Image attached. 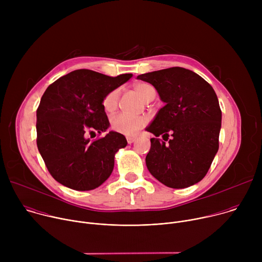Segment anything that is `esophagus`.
I'll list each match as a JSON object with an SVG mask.
<instances>
[{"mask_svg":"<svg viewBox=\"0 0 262 262\" xmlns=\"http://www.w3.org/2000/svg\"><path fill=\"white\" fill-rule=\"evenodd\" d=\"M126 140H127V143H128V144H132V143H134V142L137 140V137L128 136V137H126Z\"/></svg>","mask_w":262,"mask_h":262,"instance_id":"esophagus-1","label":"esophagus"}]
</instances>
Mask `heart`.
I'll list each match as a JSON object with an SVG mask.
<instances>
[{
    "instance_id": "obj_1",
    "label": "heart",
    "mask_w": 262,
    "mask_h": 262,
    "mask_svg": "<svg viewBox=\"0 0 262 262\" xmlns=\"http://www.w3.org/2000/svg\"><path fill=\"white\" fill-rule=\"evenodd\" d=\"M136 93L144 100L147 101L150 95L155 92V89L146 83H137L134 86ZM120 95V89L115 88L104 94L101 99V105L106 113H113L117 108L118 99ZM147 123V119L144 116L129 115L125 113H119L111 118V127L113 130L123 135H134L140 128Z\"/></svg>"
}]
</instances>
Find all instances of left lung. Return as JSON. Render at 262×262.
<instances>
[{
  "label": "left lung",
  "mask_w": 262,
  "mask_h": 262,
  "mask_svg": "<svg viewBox=\"0 0 262 262\" xmlns=\"http://www.w3.org/2000/svg\"><path fill=\"white\" fill-rule=\"evenodd\" d=\"M150 83L165 105L146 130L150 139L146 166L159 181L184 189L204 178L219 150L222 112L213 88L199 74L171 67L138 76Z\"/></svg>",
  "instance_id": "left-lung-1"
}]
</instances>
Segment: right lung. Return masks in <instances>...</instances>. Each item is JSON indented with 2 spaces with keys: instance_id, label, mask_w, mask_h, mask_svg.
Listing matches in <instances>:
<instances>
[{
  "instance_id": "right-lung-1",
  "label": "right lung",
  "mask_w": 262,
  "mask_h": 262,
  "mask_svg": "<svg viewBox=\"0 0 262 262\" xmlns=\"http://www.w3.org/2000/svg\"><path fill=\"white\" fill-rule=\"evenodd\" d=\"M133 77L112 78L78 69L51 84L36 111L37 147L51 175L77 191L94 190L114 168L115 154L127 144L125 137L110 132L91 141L88 135L105 132L110 122L101 99Z\"/></svg>"
}]
</instances>
